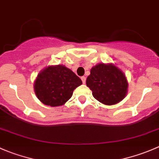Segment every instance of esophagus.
<instances>
[{"label": "esophagus", "mask_w": 159, "mask_h": 159, "mask_svg": "<svg viewBox=\"0 0 159 159\" xmlns=\"http://www.w3.org/2000/svg\"><path fill=\"white\" fill-rule=\"evenodd\" d=\"M81 81H82L83 84H85V82H86V77H84V76L81 77Z\"/></svg>", "instance_id": "1"}]
</instances>
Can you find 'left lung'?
Instances as JSON below:
<instances>
[{"instance_id": "1", "label": "left lung", "mask_w": 159, "mask_h": 159, "mask_svg": "<svg viewBox=\"0 0 159 159\" xmlns=\"http://www.w3.org/2000/svg\"><path fill=\"white\" fill-rule=\"evenodd\" d=\"M86 84L92 91L93 97L107 105L121 102L128 91L125 75L112 64H98L93 67Z\"/></svg>"}]
</instances>
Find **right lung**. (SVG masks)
<instances>
[{
	"label": "right lung",
	"instance_id": "right-lung-1",
	"mask_svg": "<svg viewBox=\"0 0 159 159\" xmlns=\"http://www.w3.org/2000/svg\"><path fill=\"white\" fill-rule=\"evenodd\" d=\"M81 84V80L69 68L63 65L49 66L38 75L34 91L43 104L56 107L69 100L74 90Z\"/></svg>",
	"mask_w": 159,
	"mask_h": 159
}]
</instances>
